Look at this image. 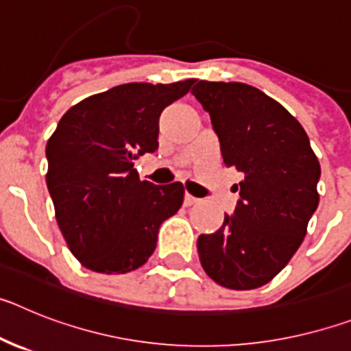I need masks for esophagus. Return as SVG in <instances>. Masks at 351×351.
<instances>
[{
    "mask_svg": "<svg viewBox=\"0 0 351 351\" xmlns=\"http://www.w3.org/2000/svg\"><path fill=\"white\" fill-rule=\"evenodd\" d=\"M200 202V198H197V197H193V195H190V193H186L184 195V206H195V204H198Z\"/></svg>",
    "mask_w": 351,
    "mask_h": 351,
    "instance_id": "1",
    "label": "esophagus"
}]
</instances>
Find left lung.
<instances>
[{
  "label": "left lung",
  "instance_id": "left-lung-1",
  "mask_svg": "<svg viewBox=\"0 0 351 351\" xmlns=\"http://www.w3.org/2000/svg\"><path fill=\"white\" fill-rule=\"evenodd\" d=\"M191 93L209 112L225 165L244 176L234 216L198 237L200 263L230 290L263 287L306 237L320 202V163L299 121L260 89L198 80Z\"/></svg>",
  "mask_w": 351,
  "mask_h": 351
}]
</instances>
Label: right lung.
<instances>
[{
    "instance_id": "add662e5",
    "label": "right lung",
    "mask_w": 351,
    "mask_h": 351,
    "mask_svg": "<svg viewBox=\"0 0 351 351\" xmlns=\"http://www.w3.org/2000/svg\"><path fill=\"white\" fill-rule=\"evenodd\" d=\"M195 79L132 82L88 96L68 108L45 147L56 219L89 271L126 274L153 255L160 225L184 200V186L141 181L135 160L158 149L161 110Z\"/></svg>"
}]
</instances>
